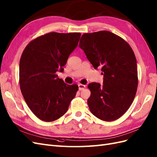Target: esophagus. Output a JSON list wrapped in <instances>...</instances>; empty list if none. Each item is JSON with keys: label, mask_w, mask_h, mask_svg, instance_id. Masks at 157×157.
Masks as SVG:
<instances>
[{"label": "esophagus", "mask_w": 157, "mask_h": 157, "mask_svg": "<svg viewBox=\"0 0 157 157\" xmlns=\"http://www.w3.org/2000/svg\"><path fill=\"white\" fill-rule=\"evenodd\" d=\"M78 88H79V91H82L84 88H86V86L83 84H79L78 85Z\"/></svg>", "instance_id": "1"}]
</instances>
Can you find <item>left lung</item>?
Masks as SVG:
<instances>
[{
  "label": "left lung",
  "instance_id": "1",
  "mask_svg": "<svg viewBox=\"0 0 157 157\" xmlns=\"http://www.w3.org/2000/svg\"><path fill=\"white\" fill-rule=\"evenodd\" d=\"M79 46L95 69L101 67L103 75L102 86L95 82L88 85L90 111L106 122L118 119L128 110L137 91V61L132 48L108 31L83 34Z\"/></svg>",
  "mask_w": 157,
  "mask_h": 157
}]
</instances>
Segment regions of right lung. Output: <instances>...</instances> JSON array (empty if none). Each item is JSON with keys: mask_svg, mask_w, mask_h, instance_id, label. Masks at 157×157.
<instances>
[{"mask_svg": "<svg viewBox=\"0 0 157 157\" xmlns=\"http://www.w3.org/2000/svg\"><path fill=\"white\" fill-rule=\"evenodd\" d=\"M80 33L51 32L31 41L20 60V86L27 105L38 118L52 122L68 109L78 90L58 78L70 54L77 47Z\"/></svg>", "mask_w": 157, "mask_h": 157, "instance_id": "add662e5", "label": "right lung"}]
</instances>
